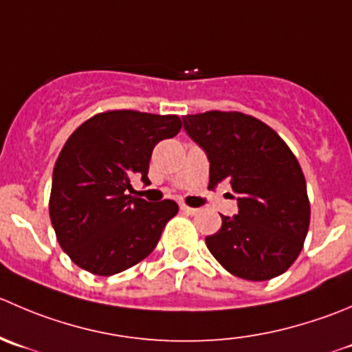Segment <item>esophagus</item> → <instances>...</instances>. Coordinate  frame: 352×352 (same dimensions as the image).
<instances>
[{
	"label": "esophagus",
	"mask_w": 352,
	"mask_h": 352,
	"mask_svg": "<svg viewBox=\"0 0 352 352\" xmlns=\"http://www.w3.org/2000/svg\"><path fill=\"white\" fill-rule=\"evenodd\" d=\"M180 211H184V213H187V214H196L197 213V210L196 208H190V206H187V204H180Z\"/></svg>",
	"instance_id": "esophagus-1"
}]
</instances>
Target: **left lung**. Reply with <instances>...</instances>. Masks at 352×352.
I'll list each match as a JSON object with an SVG mask.
<instances>
[{
  "label": "left lung",
  "mask_w": 352,
  "mask_h": 352,
  "mask_svg": "<svg viewBox=\"0 0 352 352\" xmlns=\"http://www.w3.org/2000/svg\"><path fill=\"white\" fill-rule=\"evenodd\" d=\"M187 135L206 153L210 184L228 182L239 213L221 214L206 245L227 272L245 280L278 277L301 252L309 228V199L298 160L280 135L239 111L182 118Z\"/></svg>",
  "instance_id": "8db88e82"
}]
</instances>
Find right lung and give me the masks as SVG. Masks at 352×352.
<instances>
[{
  "label": "right lung",
  "mask_w": 352,
  "mask_h": 352,
  "mask_svg": "<svg viewBox=\"0 0 352 352\" xmlns=\"http://www.w3.org/2000/svg\"><path fill=\"white\" fill-rule=\"evenodd\" d=\"M180 127L177 115L113 110L94 115L65 142L54 163L50 218L61 249L82 270L120 274L156 248L179 204H153L127 190L134 175L149 184L153 149Z\"/></svg>",
  "instance_id": "add662e5"
}]
</instances>
